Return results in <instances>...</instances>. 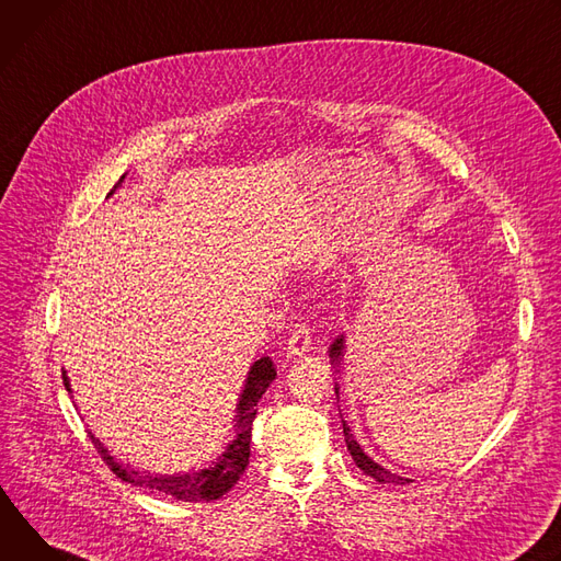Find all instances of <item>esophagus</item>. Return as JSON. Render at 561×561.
Listing matches in <instances>:
<instances>
[{"instance_id":"obj_1","label":"esophagus","mask_w":561,"mask_h":561,"mask_svg":"<svg viewBox=\"0 0 561 561\" xmlns=\"http://www.w3.org/2000/svg\"><path fill=\"white\" fill-rule=\"evenodd\" d=\"M309 347H312V330H309V325H305V323H298L294 328V332L289 334L287 354L300 356V354L309 352Z\"/></svg>"}]
</instances>
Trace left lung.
Returning a JSON list of instances; mask_svg holds the SVG:
<instances>
[{
	"mask_svg": "<svg viewBox=\"0 0 561 561\" xmlns=\"http://www.w3.org/2000/svg\"><path fill=\"white\" fill-rule=\"evenodd\" d=\"M343 336H339L334 343H332V347H330V356H332V360H341V356H343ZM336 392H339V388H336ZM343 434H345V446H347V450H350V455H352V459H354V463L367 474V477H371V479H377L379 483H394V485H405V483H412V479H405V477H401V474H397V472H390V470H386L383 466H379V463H375L371 461L363 450H360V446L354 442V437H352V432H350V427H347V423L343 421Z\"/></svg>",
	"mask_w": 561,
	"mask_h": 561,
	"instance_id": "8db88e82",
	"label": "left lung"
}]
</instances>
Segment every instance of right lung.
Returning a JSON list of instances; mask_svg holds the SVG:
<instances>
[{"label":"right lung","mask_w":561,"mask_h":561,"mask_svg":"<svg viewBox=\"0 0 561 561\" xmlns=\"http://www.w3.org/2000/svg\"><path fill=\"white\" fill-rule=\"evenodd\" d=\"M61 379H65V388L71 392L69 377L65 375V371H61ZM274 379H276V367L270 356H263L252 365L244 390H242V397H240V403H238L236 439L227 446V450L218 457V461H214L209 468L198 470V472H186V474L142 472V470L131 468L129 463L124 466L115 457H111V453L93 437L91 432H89V437H91L93 446L98 448L102 461L122 481L169 494V496H173V500H180V502H214V500H220L222 494H227L238 483V479L242 477V472L249 466V453H252V446L249 444H252V423L256 419V405Z\"/></svg>","instance_id":"add662e5"}]
</instances>
